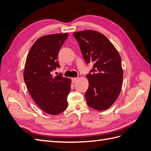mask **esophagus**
I'll return each instance as SVG.
<instances>
[{
    "label": "esophagus",
    "instance_id": "1",
    "mask_svg": "<svg viewBox=\"0 0 151 151\" xmlns=\"http://www.w3.org/2000/svg\"><path fill=\"white\" fill-rule=\"evenodd\" d=\"M78 78H72V83H76V81H77V80H78Z\"/></svg>",
    "mask_w": 151,
    "mask_h": 151
}]
</instances>
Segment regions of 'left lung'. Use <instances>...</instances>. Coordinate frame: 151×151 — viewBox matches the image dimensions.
I'll use <instances>...</instances> for the list:
<instances>
[{"instance_id":"8db88e82","label":"left lung","mask_w":151,"mask_h":151,"mask_svg":"<svg viewBox=\"0 0 151 151\" xmlns=\"http://www.w3.org/2000/svg\"><path fill=\"white\" fill-rule=\"evenodd\" d=\"M87 65L93 63L86 74L89 86L86 102L93 109L105 110L118 98L122 84L123 70L118 51L109 40L95 31L73 33Z\"/></svg>"}]
</instances>
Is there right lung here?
Listing matches in <instances>:
<instances>
[{
    "instance_id": "obj_1",
    "label": "right lung",
    "mask_w": 151,
    "mask_h": 151,
    "mask_svg": "<svg viewBox=\"0 0 151 151\" xmlns=\"http://www.w3.org/2000/svg\"><path fill=\"white\" fill-rule=\"evenodd\" d=\"M68 33L49 35L38 38L31 48L25 65L24 79L33 100L43 111L58 115L67 109L70 80L61 73L52 75L60 68L58 55Z\"/></svg>"
}]
</instances>
